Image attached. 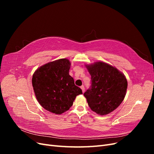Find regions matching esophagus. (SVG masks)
<instances>
[{
    "instance_id": "1",
    "label": "esophagus",
    "mask_w": 154,
    "mask_h": 154,
    "mask_svg": "<svg viewBox=\"0 0 154 154\" xmlns=\"http://www.w3.org/2000/svg\"><path fill=\"white\" fill-rule=\"evenodd\" d=\"M80 88H82V92H85V87H84V86L82 85V86H81V87H80Z\"/></svg>"
}]
</instances>
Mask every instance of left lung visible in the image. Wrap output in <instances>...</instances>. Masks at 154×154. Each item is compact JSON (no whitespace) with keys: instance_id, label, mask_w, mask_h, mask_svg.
<instances>
[{"instance_id":"8db88e82","label":"left lung","mask_w":154,"mask_h":154,"mask_svg":"<svg viewBox=\"0 0 154 154\" xmlns=\"http://www.w3.org/2000/svg\"><path fill=\"white\" fill-rule=\"evenodd\" d=\"M85 66L91 76V87L83 94L88 106L101 116L112 112L125 98L127 78L116 67L103 62Z\"/></svg>"}]
</instances>
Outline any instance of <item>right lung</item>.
Instances as JSON below:
<instances>
[{
	"label": "right lung",
	"mask_w": 154,
	"mask_h": 154,
	"mask_svg": "<svg viewBox=\"0 0 154 154\" xmlns=\"http://www.w3.org/2000/svg\"><path fill=\"white\" fill-rule=\"evenodd\" d=\"M70 67L69 60L59 59L40 67L32 75V85L36 99L51 112L63 113L72 105L76 96L82 94L69 75Z\"/></svg>",
	"instance_id": "right-lung-1"
}]
</instances>
